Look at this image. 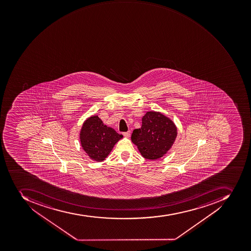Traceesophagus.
Here are the masks:
<instances>
[{
    "label": "esophagus",
    "instance_id": "34e87169",
    "mask_svg": "<svg viewBox=\"0 0 251 251\" xmlns=\"http://www.w3.org/2000/svg\"><path fill=\"white\" fill-rule=\"evenodd\" d=\"M123 134H124V136L126 137V138H129L130 135V131L129 130L127 132L123 133Z\"/></svg>",
    "mask_w": 251,
    "mask_h": 251
}]
</instances>
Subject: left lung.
I'll return each mask as SVG.
<instances>
[{"label": "left lung", "instance_id": "8db88e82", "mask_svg": "<svg viewBox=\"0 0 251 251\" xmlns=\"http://www.w3.org/2000/svg\"><path fill=\"white\" fill-rule=\"evenodd\" d=\"M177 134L173 121L159 112L150 111L142 117L141 128L133 130L131 141L143 157L153 160L167 153Z\"/></svg>", "mask_w": 251, "mask_h": 251}]
</instances>
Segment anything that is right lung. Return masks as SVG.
<instances>
[{"mask_svg": "<svg viewBox=\"0 0 251 251\" xmlns=\"http://www.w3.org/2000/svg\"><path fill=\"white\" fill-rule=\"evenodd\" d=\"M122 138V134L104 125L98 116L86 120L80 133L82 148L91 159L97 162L103 161Z\"/></svg>", "mask_w": 251, "mask_h": 251, "instance_id": "right-lung-1", "label": "right lung"}]
</instances>
